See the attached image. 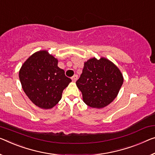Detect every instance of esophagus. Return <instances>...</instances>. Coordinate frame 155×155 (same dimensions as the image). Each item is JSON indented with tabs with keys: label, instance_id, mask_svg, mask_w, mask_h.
<instances>
[{
	"label": "esophagus",
	"instance_id": "obj_1",
	"mask_svg": "<svg viewBox=\"0 0 155 155\" xmlns=\"http://www.w3.org/2000/svg\"><path fill=\"white\" fill-rule=\"evenodd\" d=\"M71 79H72V80L73 81V82H75V81L78 80V75H74L72 78H71Z\"/></svg>",
	"mask_w": 155,
	"mask_h": 155
}]
</instances>
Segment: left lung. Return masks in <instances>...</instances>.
<instances>
[{"label":"left lung","instance_id":"left-lung-1","mask_svg":"<svg viewBox=\"0 0 155 155\" xmlns=\"http://www.w3.org/2000/svg\"><path fill=\"white\" fill-rule=\"evenodd\" d=\"M123 83L122 73L115 64L104 58H94L84 62L76 84L86 104L101 109L116 98Z\"/></svg>","mask_w":155,"mask_h":155}]
</instances>
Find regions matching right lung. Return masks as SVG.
<instances>
[{
    "label": "right lung",
    "instance_id": "add662e5",
    "mask_svg": "<svg viewBox=\"0 0 155 155\" xmlns=\"http://www.w3.org/2000/svg\"><path fill=\"white\" fill-rule=\"evenodd\" d=\"M58 64V59L47 51H39L32 54L19 71L23 91L35 105L41 109L55 106L61 98L64 89L71 82Z\"/></svg>",
    "mask_w": 155,
    "mask_h": 155
}]
</instances>
